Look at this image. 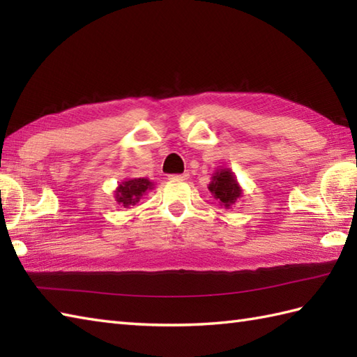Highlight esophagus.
<instances>
[{"mask_svg": "<svg viewBox=\"0 0 357 357\" xmlns=\"http://www.w3.org/2000/svg\"><path fill=\"white\" fill-rule=\"evenodd\" d=\"M188 178L187 173H183V174H170L169 179L170 181H185Z\"/></svg>", "mask_w": 357, "mask_h": 357, "instance_id": "34e87169", "label": "esophagus"}]
</instances>
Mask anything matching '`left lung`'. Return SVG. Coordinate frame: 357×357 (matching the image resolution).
I'll return each instance as SVG.
<instances>
[{"mask_svg":"<svg viewBox=\"0 0 357 357\" xmlns=\"http://www.w3.org/2000/svg\"><path fill=\"white\" fill-rule=\"evenodd\" d=\"M211 196L219 202V206L230 208L242 196V187L230 169H218L208 184Z\"/></svg>","mask_w":357,"mask_h":357,"instance_id":"8db88e82","label":"left lung"}]
</instances>
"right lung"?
I'll list each match as a JSON object with an SVG mask.
<instances>
[{
	"instance_id": "obj_1",
	"label": "right lung",
	"mask_w": 357,
	"mask_h": 357,
	"mask_svg": "<svg viewBox=\"0 0 357 357\" xmlns=\"http://www.w3.org/2000/svg\"><path fill=\"white\" fill-rule=\"evenodd\" d=\"M155 183L147 178H130L124 179L115 190V201L121 207L130 208L139 202L144 195L153 190Z\"/></svg>"
}]
</instances>
